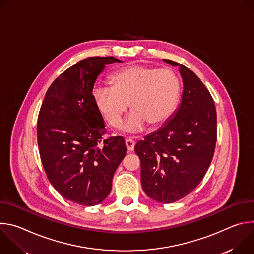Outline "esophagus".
Listing matches in <instances>:
<instances>
[{"label": "esophagus", "mask_w": 254, "mask_h": 254, "mask_svg": "<svg viewBox=\"0 0 254 254\" xmlns=\"http://www.w3.org/2000/svg\"><path fill=\"white\" fill-rule=\"evenodd\" d=\"M134 144H135L134 140H132V139H130V138H127V139H126V146H127V149L128 152L133 151Z\"/></svg>", "instance_id": "esophagus-1"}]
</instances>
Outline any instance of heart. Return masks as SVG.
<instances>
[{
    "instance_id": "b5f03b06",
    "label": "heart",
    "mask_w": 254,
    "mask_h": 254,
    "mask_svg": "<svg viewBox=\"0 0 254 254\" xmlns=\"http://www.w3.org/2000/svg\"><path fill=\"white\" fill-rule=\"evenodd\" d=\"M112 86L93 89L97 111L113 127H119L129 103L132 112L125 129L135 133L165 125L174 115L181 95V81L170 68L130 65L120 69L111 78Z\"/></svg>"
}]
</instances>
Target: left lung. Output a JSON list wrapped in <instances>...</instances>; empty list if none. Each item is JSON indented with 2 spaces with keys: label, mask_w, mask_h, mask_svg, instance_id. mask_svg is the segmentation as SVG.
Masks as SVG:
<instances>
[{
  "label": "left lung",
  "mask_w": 254,
  "mask_h": 254,
  "mask_svg": "<svg viewBox=\"0 0 254 254\" xmlns=\"http://www.w3.org/2000/svg\"><path fill=\"white\" fill-rule=\"evenodd\" d=\"M180 67L184 91L179 110L165 127L134 146L142 189L161 203L182 199L199 185L217 140L216 108L209 90L192 70Z\"/></svg>",
  "instance_id": "obj_1"
}]
</instances>
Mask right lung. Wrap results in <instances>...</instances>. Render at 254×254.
<instances>
[{
  "instance_id": "add662e5",
  "label": "right lung",
  "mask_w": 254,
  "mask_h": 254,
  "mask_svg": "<svg viewBox=\"0 0 254 254\" xmlns=\"http://www.w3.org/2000/svg\"><path fill=\"white\" fill-rule=\"evenodd\" d=\"M89 57L69 67L48 88L37 123L41 162L56 191L74 203L93 206L112 191L114 174L127 154L125 138L106 132L92 90L105 64Z\"/></svg>"
}]
</instances>
